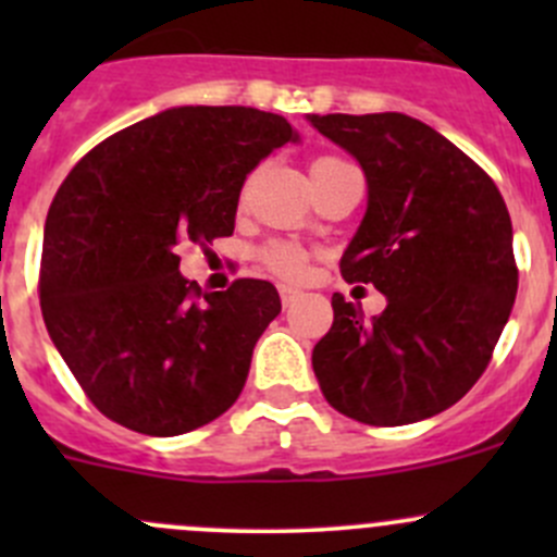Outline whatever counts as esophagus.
Wrapping results in <instances>:
<instances>
[{
	"label": "esophagus",
	"instance_id": "obj_1",
	"mask_svg": "<svg viewBox=\"0 0 557 557\" xmlns=\"http://www.w3.org/2000/svg\"><path fill=\"white\" fill-rule=\"evenodd\" d=\"M296 299H299V290L290 288V285H280V301H283V307H290Z\"/></svg>",
	"mask_w": 557,
	"mask_h": 557
}]
</instances>
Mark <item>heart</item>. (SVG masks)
<instances>
[{
	"label": "heart",
	"mask_w": 557,
	"mask_h": 557,
	"mask_svg": "<svg viewBox=\"0 0 557 557\" xmlns=\"http://www.w3.org/2000/svg\"><path fill=\"white\" fill-rule=\"evenodd\" d=\"M334 161H339V159H331V156L314 159L310 164V172L320 170V166H325V164H334ZM261 261L267 263L269 272H274L277 277H283V280H301L307 274V267H310V258H307V252L301 250V247L285 245V243H274V245L263 247Z\"/></svg>",
	"instance_id": "heart-1"
}]
</instances>
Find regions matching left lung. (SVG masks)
<instances>
[{
	"mask_svg": "<svg viewBox=\"0 0 557 557\" xmlns=\"http://www.w3.org/2000/svg\"><path fill=\"white\" fill-rule=\"evenodd\" d=\"M310 123L367 174V215L342 256V277L387 299L367 320L334 294V323L312 350L320 391L367 425L434 418L482 377L512 312L507 205L487 172L423 121L336 112Z\"/></svg>",
	"mask_w": 557,
	"mask_h": 557,
	"instance_id": "8db88e82",
	"label": "left lung"
}]
</instances>
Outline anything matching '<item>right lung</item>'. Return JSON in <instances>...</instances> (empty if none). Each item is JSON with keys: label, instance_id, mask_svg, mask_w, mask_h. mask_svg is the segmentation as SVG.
I'll use <instances>...</instances> for the list:
<instances>
[{"label": "right lung", "instance_id": "add662e5", "mask_svg": "<svg viewBox=\"0 0 557 557\" xmlns=\"http://www.w3.org/2000/svg\"><path fill=\"white\" fill-rule=\"evenodd\" d=\"M299 134L252 107H172L83 156L48 210L39 307L55 350L104 418L177 436L243 393L280 314L267 280L201 294L177 245L232 237L247 174Z\"/></svg>", "mask_w": 557, "mask_h": 557}]
</instances>
